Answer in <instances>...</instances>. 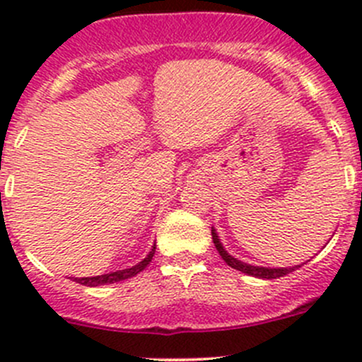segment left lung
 I'll return each mask as SVG.
<instances>
[{
  "instance_id": "obj_1",
  "label": "left lung",
  "mask_w": 362,
  "mask_h": 362,
  "mask_svg": "<svg viewBox=\"0 0 362 362\" xmlns=\"http://www.w3.org/2000/svg\"><path fill=\"white\" fill-rule=\"evenodd\" d=\"M211 240H214L215 249L218 250V254H221V257L224 259L226 264L231 266V268H235V269H238V272L247 273V275L257 276V279H268V280L269 279H279V276L287 275V273L294 272L296 268H299V266H293V268H262V266L247 264V262L238 261V259H235L233 255H229L228 252H226V249L222 247L221 240H218V235L215 233L214 228H211Z\"/></svg>"
}]
</instances>
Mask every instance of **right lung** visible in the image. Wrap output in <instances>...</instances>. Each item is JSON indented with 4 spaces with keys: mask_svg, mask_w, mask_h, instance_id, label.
Listing matches in <instances>:
<instances>
[{
    "mask_svg": "<svg viewBox=\"0 0 362 362\" xmlns=\"http://www.w3.org/2000/svg\"><path fill=\"white\" fill-rule=\"evenodd\" d=\"M156 254V243L152 247L151 252H148L147 257L144 261H140L138 264H134L133 268H126V269H119V272L113 273H107V275H100V276H86V279H75V282L82 284V286L87 287H96V286H107V284H115V282H122V280L131 279V276L138 275L140 272H144L147 268V264H151L152 257Z\"/></svg>",
    "mask_w": 362,
    "mask_h": 362,
    "instance_id": "obj_1",
    "label": "right lung"
}]
</instances>
